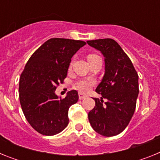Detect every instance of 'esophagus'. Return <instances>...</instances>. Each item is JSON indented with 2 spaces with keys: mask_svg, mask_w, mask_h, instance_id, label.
Masks as SVG:
<instances>
[{
  "mask_svg": "<svg viewBox=\"0 0 160 160\" xmlns=\"http://www.w3.org/2000/svg\"><path fill=\"white\" fill-rule=\"evenodd\" d=\"M78 97H79V99L82 100V99H84V98H87V95H85V94H81V93H79Z\"/></svg>",
  "mask_w": 160,
  "mask_h": 160,
  "instance_id": "1",
  "label": "esophagus"
}]
</instances>
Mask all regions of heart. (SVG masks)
<instances>
[{"label": "heart", "mask_w": 160, "mask_h": 160, "mask_svg": "<svg viewBox=\"0 0 160 160\" xmlns=\"http://www.w3.org/2000/svg\"><path fill=\"white\" fill-rule=\"evenodd\" d=\"M98 56L96 54H90L88 55V61L92 60V59L95 58H98ZM73 60H72L70 62V69H71L72 66H73ZM95 84V80L94 78H87V79H83V80H80V81L77 82L74 85V87L75 89H77L78 91L80 92H87L90 90V89L91 88L92 86Z\"/></svg>", "instance_id": "b5f03b06"}]
</instances>
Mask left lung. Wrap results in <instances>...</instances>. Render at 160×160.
Instances as JSON below:
<instances>
[{
  "instance_id": "obj_1",
  "label": "left lung",
  "mask_w": 160,
  "mask_h": 160,
  "mask_svg": "<svg viewBox=\"0 0 160 160\" xmlns=\"http://www.w3.org/2000/svg\"><path fill=\"white\" fill-rule=\"evenodd\" d=\"M87 42L99 50L105 61V73L95 90L102 98H94L95 107L89 112V121L100 135L114 136L128 127L135 112L138 94V73L129 57L114 40L105 38Z\"/></svg>"
}]
</instances>
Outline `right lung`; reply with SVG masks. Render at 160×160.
<instances>
[{"label":"right lung","mask_w":160,"mask_h":160,"mask_svg":"<svg viewBox=\"0 0 160 160\" xmlns=\"http://www.w3.org/2000/svg\"><path fill=\"white\" fill-rule=\"evenodd\" d=\"M85 45L83 41L51 38L32 53L24 68L20 103L29 123L42 135H57L69 123L68 111L78 100L77 90L69 91L65 98L55 90L66 78L72 57Z\"/></svg>","instance_id":"right-lung-1"}]
</instances>
